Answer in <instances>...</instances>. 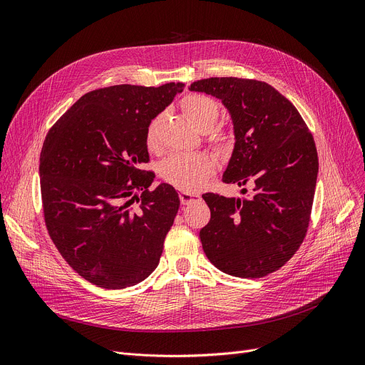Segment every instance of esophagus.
<instances>
[{"instance_id":"34e87169","label":"esophagus","mask_w":365,"mask_h":365,"mask_svg":"<svg viewBox=\"0 0 365 365\" xmlns=\"http://www.w3.org/2000/svg\"><path fill=\"white\" fill-rule=\"evenodd\" d=\"M179 197H180V202H182L183 205H189V204L197 202V201H200V200H201V197H200V195H197V194H190V192H180V194H179Z\"/></svg>"}]
</instances>
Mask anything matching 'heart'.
Returning a JSON list of instances; mask_svg holds the SVG:
<instances>
[{"label":"heart","instance_id":"obj_1","mask_svg":"<svg viewBox=\"0 0 365 365\" xmlns=\"http://www.w3.org/2000/svg\"><path fill=\"white\" fill-rule=\"evenodd\" d=\"M182 109L187 120L201 133L213 131L220 120V105L208 96L190 94L182 101ZM164 123V113L153 117L146 128V143L149 149L160 148V133ZM212 143L219 150H227L232 145L227 134L216 131L212 134ZM216 161L207 153H171L160 167L161 178L180 190L195 192L201 189L215 173Z\"/></svg>","mask_w":365,"mask_h":365}]
</instances>
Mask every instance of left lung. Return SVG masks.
Segmentation results:
<instances>
[{"label":"left lung","mask_w":365,"mask_h":365,"mask_svg":"<svg viewBox=\"0 0 365 365\" xmlns=\"http://www.w3.org/2000/svg\"><path fill=\"white\" fill-rule=\"evenodd\" d=\"M189 90L215 96L231 113L235 146L222 180L252 187L241 190L245 198L202 195L212 212L200 231L202 250L225 274H272L308 231L318 176L312 134L294 105L267 83L216 76Z\"/></svg>","instance_id":"left-lung-1"}]
</instances>
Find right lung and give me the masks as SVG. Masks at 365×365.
<instances>
[{"instance_id":"1","label":"right lung","mask_w":365,"mask_h":365,"mask_svg":"<svg viewBox=\"0 0 365 365\" xmlns=\"http://www.w3.org/2000/svg\"><path fill=\"white\" fill-rule=\"evenodd\" d=\"M110 86L76 101L50 128L40 157L50 238L72 269L102 289H125L160 263L180 205L176 189H150L146 128L183 90Z\"/></svg>"}]
</instances>
